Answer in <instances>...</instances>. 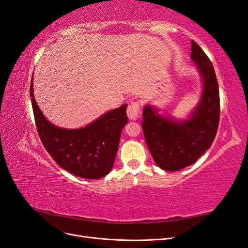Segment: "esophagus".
Segmentation results:
<instances>
[{
	"label": "esophagus",
	"instance_id": "obj_1",
	"mask_svg": "<svg viewBox=\"0 0 248 248\" xmlns=\"http://www.w3.org/2000/svg\"><path fill=\"white\" fill-rule=\"evenodd\" d=\"M140 114V106L139 102L130 103L127 108V116L130 120H137Z\"/></svg>",
	"mask_w": 248,
	"mask_h": 248
}]
</instances>
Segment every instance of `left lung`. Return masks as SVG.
Wrapping results in <instances>:
<instances>
[{
	"label": "left lung",
	"instance_id": "1",
	"mask_svg": "<svg viewBox=\"0 0 248 248\" xmlns=\"http://www.w3.org/2000/svg\"><path fill=\"white\" fill-rule=\"evenodd\" d=\"M191 59L204 80L202 96L189 120L164 119L152 107H145L141 122L146 142L157 166L175 171L196 162L211 147L220 117L219 89L212 62L196 41Z\"/></svg>",
	"mask_w": 248,
	"mask_h": 248
}]
</instances>
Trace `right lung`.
Wrapping results in <instances>:
<instances>
[{
  "label": "right lung",
  "instance_id": "add662e5",
  "mask_svg": "<svg viewBox=\"0 0 248 248\" xmlns=\"http://www.w3.org/2000/svg\"><path fill=\"white\" fill-rule=\"evenodd\" d=\"M32 81L30 95L36 128L52 159L80 178L95 180L108 175L116 158L121 131L128 121L127 104L107 112L84 128L63 129L50 124L42 115L34 98Z\"/></svg>",
  "mask_w": 248,
  "mask_h": 248
}]
</instances>
